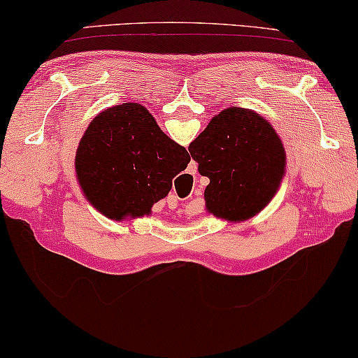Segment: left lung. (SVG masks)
Returning a JSON list of instances; mask_svg holds the SVG:
<instances>
[{
	"label": "left lung",
	"mask_w": 358,
	"mask_h": 358,
	"mask_svg": "<svg viewBox=\"0 0 358 358\" xmlns=\"http://www.w3.org/2000/svg\"><path fill=\"white\" fill-rule=\"evenodd\" d=\"M199 173L210 179L206 210L229 221L255 216L279 187L286 153L281 138L257 113L229 108L189 145Z\"/></svg>",
	"instance_id": "obj_1"
}]
</instances>
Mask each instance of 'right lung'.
I'll return each instance as SVG.
<instances>
[{"instance_id": "obj_1", "label": "right lung", "mask_w": 358, "mask_h": 358, "mask_svg": "<svg viewBox=\"0 0 358 358\" xmlns=\"http://www.w3.org/2000/svg\"><path fill=\"white\" fill-rule=\"evenodd\" d=\"M189 162L187 150L171 141L147 108L124 103L90 122L76 169L90 203L111 220H122L148 215Z\"/></svg>"}]
</instances>
